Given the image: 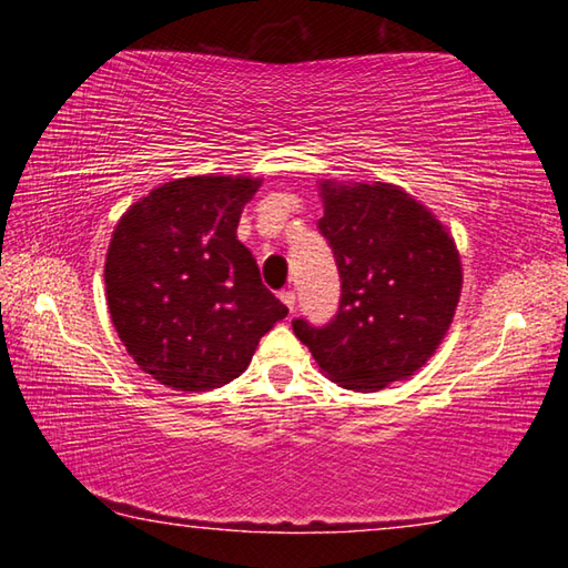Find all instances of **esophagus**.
Returning a JSON list of instances; mask_svg holds the SVG:
<instances>
[{"label":"esophagus","instance_id":"34e87169","mask_svg":"<svg viewBox=\"0 0 568 568\" xmlns=\"http://www.w3.org/2000/svg\"><path fill=\"white\" fill-rule=\"evenodd\" d=\"M281 301L285 303V307H287V311H295V291H283L281 293Z\"/></svg>","mask_w":568,"mask_h":568}]
</instances>
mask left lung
Listing matches in <instances>:
<instances>
[{"instance_id":"8db88e82","label":"left lung","mask_w":568,"mask_h":568,"mask_svg":"<svg viewBox=\"0 0 568 568\" xmlns=\"http://www.w3.org/2000/svg\"><path fill=\"white\" fill-rule=\"evenodd\" d=\"M318 230L333 250L341 301L333 318L293 331L351 390L413 376L454 321L460 261L444 225L393 185H323Z\"/></svg>"}]
</instances>
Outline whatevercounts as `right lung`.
Returning <instances> with one entry per match:
<instances>
[{"label": "right lung", "instance_id": "right-lung-1", "mask_svg": "<svg viewBox=\"0 0 568 568\" xmlns=\"http://www.w3.org/2000/svg\"><path fill=\"white\" fill-rule=\"evenodd\" d=\"M257 185L223 175L168 182L114 227L104 263L114 331L170 388L225 386L287 315L235 235Z\"/></svg>", "mask_w": 568, "mask_h": 568}]
</instances>
